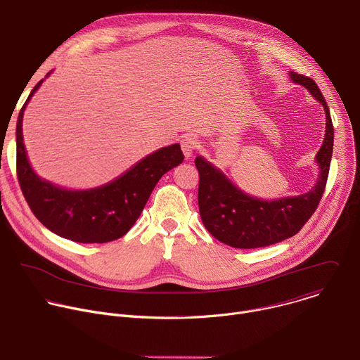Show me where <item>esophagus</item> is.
<instances>
[{"label": "esophagus", "instance_id": "34e87169", "mask_svg": "<svg viewBox=\"0 0 360 360\" xmlns=\"http://www.w3.org/2000/svg\"><path fill=\"white\" fill-rule=\"evenodd\" d=\"M181 148H182L184 155H185L186 158H189V157H192V153L199 148V145H198V141H196L195 138H192V136H185V138L181 141Z\"/></svg>", "mask_w": 360, "mask_h": 360}]
</instances>
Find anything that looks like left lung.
I'll return each mask as SVG.
<instances>
[{
  "label": "left lung",
  "mask_w": 360,
  "mask_h": 360,
  "mask_svg": "<svg viewBox=\"0 0 360 360\" xmlns=\"http://www.w3.org/2000/svg\"><path fill=\"white\" fill-rule=\"evenodd\" d=\"M293 82L303 85L321 102L326 112L325 141L316 161L321 168L318 184L307 193L278 200H262L245 195L210 162L198 157V203L200 219L218 240L240 249L269 246L296 235L316 211L326 188L333 150V124L326 101L316 82L290 72Z\"/></svg>",
  "instance_id": "8db88e82"
}]
</instances>
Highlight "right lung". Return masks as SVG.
<instances>
[{
    "label": "right lung",
    "mask_w": 360,
    "mask_h": 360,
    "mask_svg": "<svg viewBox=\"0 0 360 360\" xmlns=\"http://www.w3.org/2000/svg\"><path fill=\"white\" fill-rule=\"evenodd\" d=\"M17 122V178L37 219L65 239L79 243H105L124 236L139 218L145 203L164 174L182 164L179 143L150 153L118 179L89 191H67L39 179L31 169L22 142V115Z\"/></svg>",
    "instance_id": "1"
}]
</instances>
